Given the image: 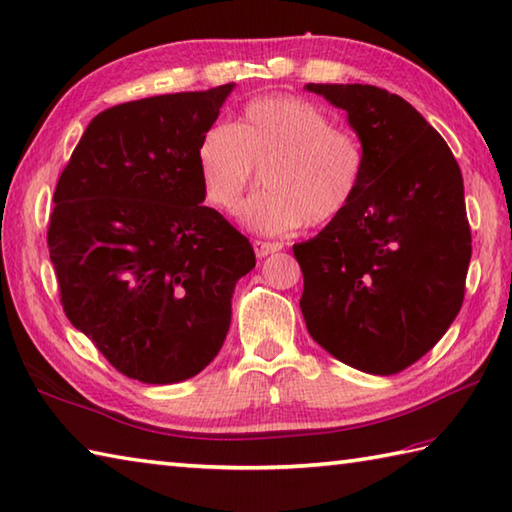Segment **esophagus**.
Segmentation results:
<instances>
[{"label": "esophagus", "mask_w": 512, "mask_h": 512, "mask_svg": "<svg viewBox=\"0 0 512 512\" xmlns=\"http://www.w3.org/2000/svg\"><path fill=\"white\" fill-rule=\"evenodd\" d=\"M255 255L262 259V257H266V255H273V253H277V250H282V244L280 241H255Z\"/></svg>", "instance_id": "esophagus-1"}]
</instances>
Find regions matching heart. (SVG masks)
I'll return each mask as SVG.
<instances>
[{
    "mask_svg": "<svg viewBox=\"0 0 512 512\" xmlns=\"http://www.w3.org/2000/svg\"><path fill=\"white\" fill-rule=\"evenodd\" d=\"M203 199L235 212L262 170L266 188L241 219L266 235L327 226L356 201L365 179V150L356 134L333 127L311 100L264 96L250 100L232 125H210L194 152Z\"/></svg>",
    "mask_w": 512,
    "mask_h": 512,
    "instance_id": "obj_1",
    "label": "heart"
}]
</instances>
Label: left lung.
I'll list each match as a JSON object with an SVG mask.
<instances>
[{"instance_id":"left-lung-1","label":"left lung","mask_w":512,"mask_h":512,"mask_svg":"<svg viewBox=\"0 0 512 512\" xmlns=\"http://www.w3.org/2000/svg\"><path fill=\"white\" fill-rule=\"evenodd\" d=\"M304 89L345 109L365 150L351 208L293 246L306 329L345 365L392 376L443 338L463 304L472 255L463 176L401 96L371 85Z\"/></svg>"}]
</instances>
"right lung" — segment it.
<instances>
[{
  "mask_svg": "<svg viewBox=\"0 0 512 512\" xmlns=\"http://www.w3.org/2000/svg\"><path fill=\"white\" fill-rule=\"evenodd\" d=\"M235 85L109 107L53 194L49 255L73 327L127 378L181 383L230 329L250 241L203 203L197 143Z\"/></svg>",
  "mask_w": 512,
  "mask_h": 512,
  "instance_id": "add662e5",
  "label": "right lung"
}]
</instances>
